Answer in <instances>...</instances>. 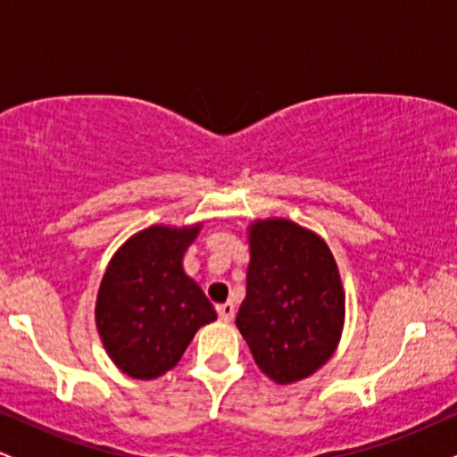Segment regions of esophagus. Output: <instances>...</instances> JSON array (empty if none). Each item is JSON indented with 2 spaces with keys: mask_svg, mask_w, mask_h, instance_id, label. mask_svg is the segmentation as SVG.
<instances>
[{
  "mask_svg": "<svg viewBox=\"0 0 457 457\" xmlns=\"http://www.w3.org/2000/svg\"><path fill=\"white\" fill-rule=\"evenodd\" d=\"M217 313H219V320H223V322H232V320H234V305H232V303H223V305H217Z\"/></svg>",
  "mask_w": 457,
  "mask_h": 457,
  "instance_id": "obj_1",
  "label": "esophagus"
}]
</instances>
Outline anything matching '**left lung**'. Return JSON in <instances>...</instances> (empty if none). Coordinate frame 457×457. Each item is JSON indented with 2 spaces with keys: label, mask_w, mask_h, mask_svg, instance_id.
I'll return each instance as SVG.
<instances>
[{
  "label": "left lung",
  "mask_w": 457,
  "mask_h": 457,
  "mask_svg": "<svg viewBox=\"0 0 457 457\" xmlns=\"http://www.w3.org/2000/svg\"><path fill=\"white\" fill-rule=\"evenodd\" d=\"M246 296L236 316L255 363L275 382L312 376L335 353L344 287L320 236L286 219L253 223Z\"/></svg>",
  "instance_id": "1"
}]
</instances>
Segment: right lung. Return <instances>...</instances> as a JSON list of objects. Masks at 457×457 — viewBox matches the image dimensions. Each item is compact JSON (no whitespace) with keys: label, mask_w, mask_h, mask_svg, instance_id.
Returning <instances> with one entry per match:
<instances>
[{"label":"right lung","mask_w":457,"mask_h":457,"mask_svg":"<svg viewBox=\"0 0 457 457\" xmlns=\"http://www.w3.org/2000/svg\"><path fill=\"white\" fill-rule=\"evenodd\" d=\"M199 228L152 225L135 234L104 272L96 327L113 363L139 380L171 370L199 327L217 318L202 287L182 270Z\"/></svg>","instance_id":"add662e5"}]
</instances>
